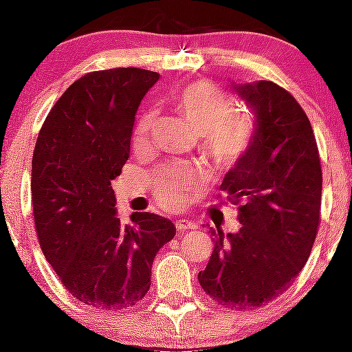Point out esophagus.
I'll use <instances>...</instances> for the list:
<instances>
[{"label": "esophagus", "mask_w": 352, "mask_h": 352, "mask_svg": "<svg viewBox=\"0 0 352 352\" xmlns=\"http://www.w3.org/2000/svg\"><path fill=\"white\" fill-rule=\"evenodd\" d=\"M175 227L179 232H187V230H194L197 227L192 220H187V218H180V220L175 221Z\"/></svg>", "instance_id": "esophagus-1"}]
</instances>
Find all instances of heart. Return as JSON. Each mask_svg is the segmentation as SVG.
Wrapping results in <instances>:
<instances>
[{
  "label": "heart",
  "mask_w": 352,
  "mask_h": 352,
  "mask_svg": "<svg viewBox=\"0 0 352 352\" xmlns=\"http://www.w3.org/2000/svg\"><path fill=\"white\" fill-rule=\"evenodd\" d=\"M173 104L201 132V148L214 168H234L244 160L256 138V120L248 108L232 104L230 96L208 80L187 82L173 94ZM155 124V113L142 117L135 131L139 146L149 141ZM196 184L192 166H168L155 173L153 192L162 206L179 210Z\"/></svg>",
  "instance_id": "1"
}]
</instances>
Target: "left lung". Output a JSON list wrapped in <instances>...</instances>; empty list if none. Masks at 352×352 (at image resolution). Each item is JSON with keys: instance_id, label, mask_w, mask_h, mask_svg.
Instances as JSON below:
<instances>
[{"instance_id": "obj_1", "label": "left lung", "mask_w": 352, "mask_h": 352, "mask_svg": "<svg viewBox=\"0 0 352 352\" xmlns=\"http://www.w3.org/2000/svg\"><path fill=\"white\" fill-rule=\"evenodd\" d=\"M256 115V138L220 189L237 204V234L211 232L203 291L232 309L284 294L311 254L320 225L322 165L311 124L291 93L270 80L234 85Z\"/></svg>"}]
</instances>
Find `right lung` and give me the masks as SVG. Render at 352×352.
I'll use <instances>...</instances> for the list:
<instances>
[{"instance_id": "add662e5", "label": "right lung", "mask_w": 352, "mask_h": 352, "mask_svg": "<svg viewBox=\"0 0 352 352\" xmlns=\"http://www.w3.org/2000/svg\"><path fill=\"white\" fill-rule=\"evenodd\" d=\"M160 75L144 68L85 74L47 113L32 156V211L41 249L78 301L98 309L138 305L156 252L175 235L160 214L122 225L111 180L131 156L135 113Z\"/></svg>"}]
</instances>
